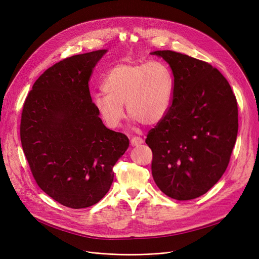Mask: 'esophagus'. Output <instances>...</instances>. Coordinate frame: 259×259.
<instances>
[{"label": "esophagus", "mask_w": 259, "mask_h": 259, "mask_svg": "<svg viewBox=\"0 0 259 259\" xmlns=\"http://www.w3.org/2000/svg\"><path fill=\"white\" fill-rule=\"evenodd\" d=\"M143 143H144V140L141 138H132L130 141V144L132 146H139V145H142Z\"/></svg>", "instance_id": "esophagus-1"}]
</instances>
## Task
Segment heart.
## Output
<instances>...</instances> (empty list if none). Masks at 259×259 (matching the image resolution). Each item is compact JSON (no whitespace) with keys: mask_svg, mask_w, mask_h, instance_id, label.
<instances>
[{"mask_svg":"<svg viewBox=\"0 0 259 259\" xmlns=\"http://www.w3.org/2000/svg\"><path fill=\"white\" fill-rule=\"evenodd\" d=\"M93 106L109 128L125 118L124 105L135 120L156 125L167 114L173 94L170 68L159 61L121 63L108 71Z\"/></svg>","mask_w":259,"mask_h":259,"instance_id":"1","label":"heart"}]
</instances>
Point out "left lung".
<instances>
[{"label": "left lung", "instance_id": "8db88e82", "mask_svg": "<svg viewBox=\"0 0 259 259\" xmlns=\"http://www.w3.org/2000/svg\"><path fill=\"white\" fill-rule=\"evenodd\" d=\"M151 54L164 59L174 76L169 110L146 139L153 180L171 198L193 199L207 193L229 165L238 131L236 98L209 63L171 50Z\"/></svg>", "mask_w": 259, "mask_h": 259}]
</instances>
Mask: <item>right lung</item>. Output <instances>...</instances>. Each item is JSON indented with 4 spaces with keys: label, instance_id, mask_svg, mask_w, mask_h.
Returning a JSON list of instances; mask_svg holds the SVG:
<instances>
[{
    "label": "right lung",
    "instance_id": "1",
    "mask_svg": "<svg viewBox=\"0 0 259 259\" xmlns=\"http://www.w3.org/2000/svg\"><path fill=\"white\" fill-rule=\"evenodd\" d=\"M106 52L54 64L35 80L23 106L20 135L31 173L47 195L68 208L99 202L129 147L125 134L103 124L89 91L93 68Z\"/></svg>",
    "mask_w": 259,
    "mask_h": 259
}]
</instances>
